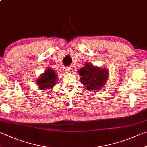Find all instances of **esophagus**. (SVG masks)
Wrapping results in <instances>:
<instances>
[{"mask_svg":"<svg viewBox=\"0 0 147 147\" xmlns=\"http://www.w3.org/2000/svg\"><path fill=\"white\" fill-rule=\"evenodd\" d=\"M65 71L66 73H71V68H70V67H66L65 69Z\"/></svg>","mask_w":147,"mask_h":147,"instance_id":"34e87169","label":"esophagus"}]
</instances>
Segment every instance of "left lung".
Returning a JSON list of instances; mask_svg holds the SVG:
<instances>
[{"instance_id": "left-lung-1", "label": "left lung", "mask_w": 147, "mask_h": 147, "mask_svg": "<svg viewBox=\"0 0 147 147\" xmlns=\"http://www.w3.org/2000/svg\"><path fill=\"white\" fill-rule=\"evenodd\" d=\"M82 84L86 86L88 90H96L101 89L108 78L106 69H100L87 63L84 67L78 70Z\"/></svg>"}]
</instances>
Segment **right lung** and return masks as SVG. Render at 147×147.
I'll use <instances>...</instances> for the list:
<instances>
[{"label": "right lung", "mask_w": 147, "mask_h": 147, "mask_svg": "<svg viewBox=\"0 0 147 147\" xmlns=\"http://www.w3.org/2000/svg\"><path fill=\"white\" fill-rule=\"evenodd\" d=\"M57 74L52 69L49 68L45 71L44 74L37 80V84L39 85L41 89H52L56 85L57 82Z\"/></svg>", "instance_id": "1"}]
</instances>
